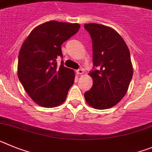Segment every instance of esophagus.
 <instances>
[{
    "instance_id": "1",
    "label": "esophagus",
    "mask_w": 152,
    "mask_h": 152,
    "mask_svg": "<svg viewBox=\"0 0 152 152\" xmlns=\"http://www.w3.org/2000/svg\"><path fill=\"white\" fill-rule=\"evenodd\" d=\"M76 73H77L78 75H82V74H83V73H84V71L83 70V69H81L76 70Z\"/></svg>"
}]
</instances>
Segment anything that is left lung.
Returning <instances> with one entry per match:
<instances>
[{"instance_id":"obj_1","label":"left lung","mask_w":152,"mask_h":152,"mask_svg":"<svg viewBox=\"0 0 152 152\" xmlns=\"http://www.w3.org/2000/svg\"><path fill=\"white\" fill-rule=\"evenodd\" d=\"M84 27L92 38V60L97 68L89 73L93 84L84 97L91 107L109 109L125 96L132 78L129 50L122 37L112 27L97 23H86Z\"/></svg>"}]
</instances>
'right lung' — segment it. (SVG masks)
I'll list each match as a JSON object with an SVG mask.
<instances>
[{"label": "right lung", "instance_id": "add662e5", "mask_svg": "<svg viewBox=\"0 0 152 152\" xmlns=\"http://www.w3.org/2000/svg\"><path fill=\"white\" fill-rule=\"evenodd\" d=\"M79 23L51 20L38 25L20 47L18 76L31 99L40 106L61 105L74 83V71L56 59L63 56L61 45L78 32Z\"/></svg>", "mask_w": 152, "mask_h": 152}]
</instances>
